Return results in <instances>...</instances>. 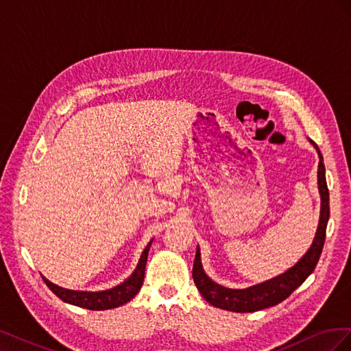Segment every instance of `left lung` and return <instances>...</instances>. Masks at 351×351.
I'll list each match as a JSON object with an SVG mask.
<instances>
[{
  "label": "left lung",
  "instance_id": "8db88e82",
  "mask_svg": "<svg viewBox=\"0 0 351 351\" xmlns=\"http://www.w3.org/2000/svg\"><path fill=\"white\" fill-rule=\"evenodd\" d=\"M309 142L315 146L317 155H319V165H317V189H319L321 195L319 226H317L316 236L313 239L311 249L304 253V256L297 262L294 267L278 275V277L256 285H252L249 289L234 290L222 287L208 277L204 268H202L200 252L197 247L193 263V281L202 297L212 306L219 307V309L224 311L240 313L267 309V307L275 306L285 300L287 297H289L297 287H300L304 282V280L313 272L317 261L321 258L326 236V224L329 219V192L325 178V165L322 154L313 141Z\"/></svg>",
  "mask_w": 351,
  "mask_h": 351
}]
</instances>
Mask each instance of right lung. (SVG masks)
<instances>
[{
  "label": "right lung",
  "mask_w": 351,
  "mask_h": 351,
  "mask_svg": "<svg viewBox=\"0 0 351 351\" xmlns=\"http://www.w3.org/2000/svg\"><path fill=\"white\" fill-rule=\"evenodd\" d=\"M152 240L147 243V246L142 252V256L137 263L133 274L124 282L119 284L114 289L104 290V291H74L69 289H62L56 284L48 281L45 277H42L45 284L49 287V290L58 295L62 302L83 307L89 311H107L119 307L127 302H130L133 297L139 293L141 287L145 278V267L147 261V253H149Z\"/></svg>",
  "instance_id": "1"
}]
</instances>
